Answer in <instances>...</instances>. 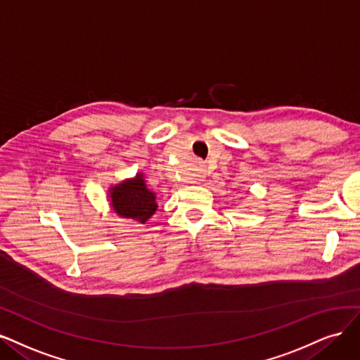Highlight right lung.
I'll list each match as a JSON object with an SVG mask.
<instances>
[{"label": "right lung", "instance_id": "right-lung-1", "mask_svg": "<svg viewBox=\"0 0 360 360\" xmlns=\"http://www.w3.org/2000/svg\"><path fill=\"white\" fill-rule=\"evenodd\" d=\"M108 200L112 211L120 218L133 219L145 224L157 211V193L150 191L142 172L133 178H127L117 185H110Z\"/></svg>", "mask_w": 360, "mask_h": 360}]
</instances>
